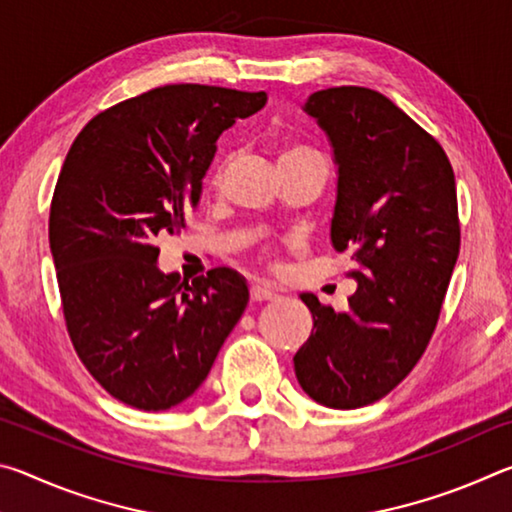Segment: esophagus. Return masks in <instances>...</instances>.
Returning <instances> with one entry per match:
<instances>
[{
    "label": "esophagus",
    "mask_w": 512,
    "mask_h": 512,
    "mask_svg": "<svg viewBox=\"0 0 512 512\" xmlns=\"http://www.w3.org/2000/svg\"><path fill=\"white\" fill-rule=\"evenodd\" d=\"M250 298H253L255 302L273 300L275 298V291L271 287H266V284H253V289H250Z\"/></svg>",
    "instance_id": "esophagus-1"
}]
</instances>
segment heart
I'll return each instance as SVG.
<instances>
[{
	"instance_id": "b5f03b06",
	"label": "heart",
	"mask_w": 512,
	"mask_h": 512,
	"mask_svg": "<svg viewBox=\"0 0 512 512\" xmlns=\"http://www.w3.org/2000/svg\"><path fill=\"white\" fill-rule=\"evenodd\" d=\"M307 155H318L316 151H311L309 146H302V144H287L284 146V149L280 151V158H277V162H289V160H298V158H307ZM223 173H225V162L223 164H219V169H216V173H214V185H219L221 183V178H223Z\"/></svg>"
}]
</instances>
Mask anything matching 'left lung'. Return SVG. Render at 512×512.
Here are the masks:
<instances>
[{"label": "left lung", "mask_w": 512, "mask_h": 512, "mask_svg": "<svg viewBox=\"0 0 512 512\" xmlns=\"http://www.w3.org/2000/svg\"><path fill=\"white\" fill-rule=\"evenodd\" d=\"M302 110L332 144L329 237L350 253L357 291L345 311L300 293L314 329L293 368L314 402L359 409L409 375L436 329L461 246L454 169L443 146L375 90H320Z\"/></svg>", "instance_id": "1"}]
</instances>
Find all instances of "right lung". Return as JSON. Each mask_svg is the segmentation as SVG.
Segmentation results:
<instances>
[{
    "instance_id": "obj_1",
    "label": "right lung",
    "mask_w": 512,
    "mask_h": 512,
    "mask_svg": "<svg viewBox=\"0 0 512 512\" xmlns=\"http://www.w3.org/2000/svg\"><path fill=\"white\" fill-rule=\"evenodd\" d=\"M264 106L266 92L164 85L101 112L67 153L49 248L69 339L119 402H185L244 314V275L221 266L189 284L160 271L155 244L198 207L221 133Z\"/></svg>"
}]
</instances>
